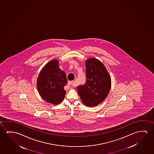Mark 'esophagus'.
Returning <instances> with one entry per match:
<instances>
[{"instance_id": "34e87169", "label": "esophagus", "mask_w": 154, "mask_h": 154, "mask_svg": "<svg viewBox=\"0 0 154 154\" xmlns=\"http://www.w3.org/2000/svg\"><path fill=\"white\" fill-rule=\"evenodd\" d=\"M73 84H74V82L73 81H69L68 82V85L73 86Z\"/></svg>"}]
</instances>
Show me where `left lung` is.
<instances>
[{"label":"left lung","instance_id":"8db88e82","mask_svg":"<svg viewBox=\"0 0 154 154\" xmlns=\"http://www.w3.org/2000/svg\"><path fill=\"white\" fill-rule=\"evenodd\" d=\"M86 81L77 87V92L84 104L95 106L106 98L111 88V78L101 62L90 58L85 62Z\"/></svg>","mask_w":154,"mask_h":154}]
</instances>
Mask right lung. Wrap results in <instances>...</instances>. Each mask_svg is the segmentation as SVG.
Masks as SVG:
<instances>
[{
  "label": "right lung",
  "instance_id": "add662e5",
  "mask_svg": "<svg viewBox=\"0 0 154 154\" xmlns=\"http://www.w3.org/2000/svg\"><path fill=\"white\" fill-rule=\"evenodd\" d=\"M67 83L66 75L59 66V61L53 60L43 67L38 76L37 86L41 97L46 102L57 104L64 99Z\"/></svg>",
  "mask_w": 154,
  "mask_h": 154
}]
</instances>
